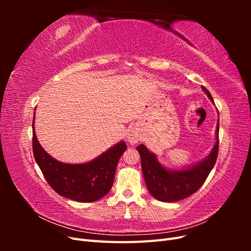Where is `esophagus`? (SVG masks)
<instances>
[{
    "instance_id": "34e87169",
    "label": "esophagus",
    "mask_w": 251,
    "mask_h": 251,
    "mask_svg": "<svg viewBox=\"0 0 251 251\" xmlns=\"http://www.w3.org/2000/svg\"><path fill=\"white\" fill-rule=\"evenodd\" d=\"M126 140L131 144H135L140 140V135L137 131L135 130V128H131V130H128L126 134Z\"/></svg>"
}]
</instances>
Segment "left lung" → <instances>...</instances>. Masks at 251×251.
Masks as SVG:
<instances>
[{
	"instance_id": "8db88e82",
	"label": "left lung",
	"mask_w": 251,
	"mask_h": 251,
	"mask_svg": "<svg viewBox=\"0 0 251 251\" xmlns=\"http://www.w3.org/2000/svg\"><path fill=\"white\" fill-rule=\"evenodd\" d=\"M209 100H214L209 91L202 86ZM217 140L210 154L202 161L186 169L169 170L158 161L154 153L150 151L144 144H140L137 151L141 158V168L146 184L150 194L159 201L176 202L187 198L203 185L210 171L214 169L219 151V120L216 131Z\"/></svg>"
}]
</instances>
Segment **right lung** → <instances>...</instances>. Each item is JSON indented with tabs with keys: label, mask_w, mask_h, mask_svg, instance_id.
<instances>
[{
	"label": "right lung",
	"mask_w": 251,
	"mask_h": 251,
	"mask_svg": "<svg viewBox=\"0 0 251 251\" xmlns=\"http://www.w3.org/2000/svg\"><path fill=\"white\" fill-rule=\"evenodd\" d=\"M32 149L34 159L45 179L54 191L77 202H94L101 199L112 188L117 163L126 150L120 141L87 163L70 164L57 161L40 144L32 123Z\"/></svg>",
	"instance_id": "add662e5"
}]
</instances>
